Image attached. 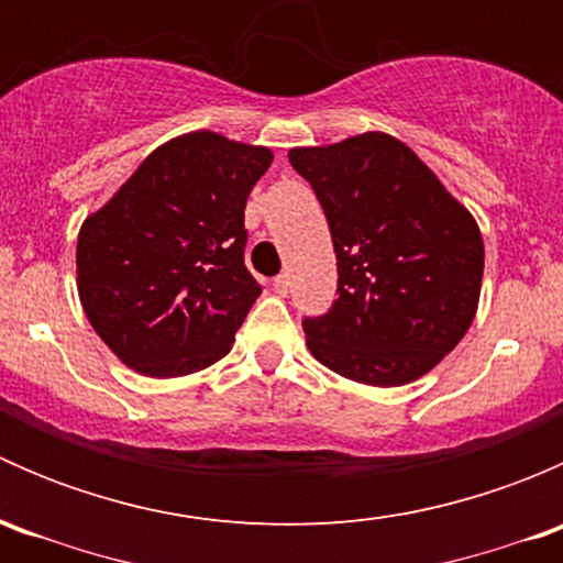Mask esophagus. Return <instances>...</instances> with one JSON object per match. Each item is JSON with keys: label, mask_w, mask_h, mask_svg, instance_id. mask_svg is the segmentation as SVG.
Listing matches in <instances>:
<instances>
[{"label": "esophagus", "mask_w": 563, "mask_h": 563, "mask_svg": "<svg viewBox=\"0 0 563 563\" xmlns=\"http://www.w3.org/2000/svg\"><path fill=\"white\" fill-rule=\"evenodd\" d=\"M272 286H275L277 294H283V297H286L288 288H291V277H288L286 272H283V275H277L275 280H272Z\"/></svg>", "instance_id": "esophagus-1"}]
</instances>
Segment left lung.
Segmentation results:
<instances>
[{"mask_svg": "<svg viewBox=\"0 0 563 563\" xmlns=\"http://www.w3.org/2000/svg\"><path fill=\"white\" fill-rule=\"evenodd\" d=\"M332 234L338 299L302 321L321 365L371 387L424 376L479 302L485 245L468 209L402 141L365 133L288 152Z\"/></svg>", "mask_w": 563, "mask_h": 563, "instance_id": "obj_1", "label": "left lung"}]
</instances>
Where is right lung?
<instances>
[{
	"label": "right lung",
	"instance_id": "add662e5",
	"mask_svg": "<svg viewBox=\"0 0 563 563\" xmlns=\"http://www.w3.org/2000/svg\"><path fill=\"white\" fill-rule=\"evenodd\" d=\"M264 146L187 133L152 152L78 234V294L95 332L152 378L203 371L234 343L261 283L245 203Z\"/></svg>",
	"mask_w": 563,
	"mask_h": 563
}]
</instances>
